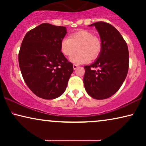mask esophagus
<instances>
[{
	"label": "esophagus",
	"instance_id": "obj_1",
	"mask_svg": "<svg viewBox=\"0 0 146 146\" xmlns=\"http://www.w3.org/2000/svg\"><path fill=\"white\" fill-rule=\"evenodd\" d=\"M78 68V65L76 64H73V68L74 70H76Z\"/></svg>",
	"mask_w": 146,
	"mask_h": 146
}]
</instances>
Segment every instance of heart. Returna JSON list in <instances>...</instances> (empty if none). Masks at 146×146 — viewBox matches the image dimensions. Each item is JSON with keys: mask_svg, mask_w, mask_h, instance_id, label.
Masks as SVG:
<instances>
[{"mask_svg": "<svg viewBox=\"0 0 146 146\" xmlns=\"http://www.w3.org/2000/svg\"><path fill=\"white\" fill-rule=\"evenodd\" d=\"M77 48L79 52L72 56L70 61L77 64H82L95 60L98 57L102 50L100 40L94 36L88 30H79L71 34L69 38L61 40L60 48L66 56H70Z\"/></svg>", "mask_w": 146, "mask_h": 146, "instance_id": "obj_1", "label": "heart"}]
</instances>
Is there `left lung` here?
<instances>
[{
    "mask_svg": "<svg viewBox=\"0 0 146 146\" xmlns=\"http://www.w3.org/2000/svg\"><path fill=\"white\" fill-rule=\"evenodd\" d=\"M95 27L101 39L102 50L96 60L85 66L84 84L89 96L96 100L108 98L122 85L129 66V52L121 34L110 24L97 22ZM98 67V71L92 69Z\"/></svg>",
    "mask_w": 146,
    "mask_h": 146,
    "instance_id": "1",
    "label": "left lung"
}]
</instances>
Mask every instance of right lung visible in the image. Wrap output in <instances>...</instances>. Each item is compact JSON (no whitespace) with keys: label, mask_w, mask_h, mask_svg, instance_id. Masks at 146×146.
Here are the masks:
<instances>
[{"label":"right lung","mask_w":146,"mask_h":146,"mask_svg":"<svg viewBox=\"0 0 146 146\" xmlns=\"http://www.w3.org/2000/svg\"><path fill=\"white\" fill-rule=\"evenodd\" d=\"M66 28L43 23L26 34L19 54L25 83L41 98L55 99L66 89L72 64L61 52L60 45Z\"/></svg>","instance_id":"right-lung-1"}]
</instances>
